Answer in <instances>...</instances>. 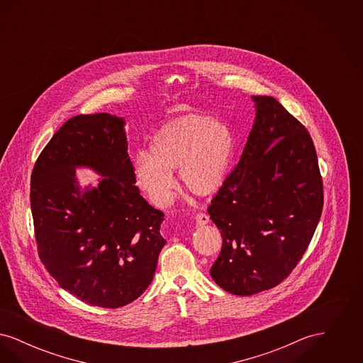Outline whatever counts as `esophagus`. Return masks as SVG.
I'll list each match as a JSON object with an SVG mask.
<instances>
[{"label":"esophagus","mask_w":363,"mask_h":363,"mask_svg":"<svg viewBox=\"0 0 363 363\" xmlns=\"http://www.w3.org/2000/svg\"><path fill=\"white\" fill-rule=\"evenodd\" d=\"M208 222H209V216L206 213H197L196 215V225H207Z\"/></svg>","instance_id":"34e87169"}]
</instances>
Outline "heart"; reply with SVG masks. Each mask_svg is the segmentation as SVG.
Instances as JSON below:
<instances>
[{
	"mask_svg": "<svg viewBox=\"0 0 363 363\" xmlns=\"http://www.w3.org/2000/svg\"><path fill=\"white\" fill-rule=\"evenodd\" d=\"M148 154L136 157L133 175L155 204L172 200V172L178 169L185 189L208 197L225 185L235 154V136L225 122L189 114L163 125L151 140Z\"/></svg>",
	"mask_w": 363,
	"mask_h": 363,
	"instance_id": "heart-1",
	"label": "heart"
}]
</instances>
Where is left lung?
Returning a JSON list of instances; mask_svg holds the SVG:
<instances>
[{"instance_id": "obj_1", "label": "left lung", "mask_w": 363, "mask_h": 363, "mask_svg": "<svg viewBox=\"0 0 363 363\" xmlns=\"http://www.w3.org/2000/svg\"><path fill=\"white\" fill-rule=\"evenodd\" d=\"M252 101L256 118L241 159L208 207L223 238L211 277L241 296L269 290L291 274L324 204L306 128L272 96Z\"/></svg>"}]
</instances>
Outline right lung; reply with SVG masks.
<instances>
[{
    "instance_id": "obj_1",
    "label": "right lung",
    "mask_w": 363,
    "mask_h": 363,
    "mask_svg": "<svg viewBox=\"0 0 363 363\" xmlns=\"http://www.w3.org/2000/svg\"><path fill=\"white\" fill-rule=\"evenodd\" d=\"M101 175L82 189L77 168ZM125 120L76 116L52 136L31 174L39 257L61 289L92 306L121 308L147 290L166 240L163 212L135 185Z\"/></svg>"
}]
</instances>
